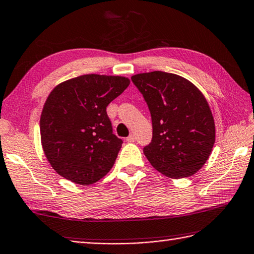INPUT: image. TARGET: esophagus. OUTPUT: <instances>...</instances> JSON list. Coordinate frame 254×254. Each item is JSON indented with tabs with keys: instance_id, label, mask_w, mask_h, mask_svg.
<instances>
[{
	"instance_id": "esophagus-1",
	"label": "esophagus",
	"mask_w": 254,
	"mask_h": 254,
	"mask_svg": "<svg viewBox=\"0 0 254 254\" xmlns=\"http://www.w3.org/2000/svg\"><path fill=\"white\" fill-rule=\"evenodd\" d=\"M127 141L130 142V143L135 142V135H134V134H130V135L127 137Z\"/></svg>"
}]
</instances>
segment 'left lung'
Segmentation results:
<instances>
[{
    "mask_svg": "<svg viewBox=\"0 0 254 254\" xmlns=\"http://www.w3.org/2000/svg\"><path fill=\"white\" fill-rule=\"evenodd\" d=\"M152 118L153 136L143 152L151 165L171 178L191 176L215 144V122L203 94L187 79L152 71L132 76Z\"/></svg>",
    "mask_w": 254,
    "mask_h": 254,
    "instance_id": "obj_1",
    "label": "left lung"
}]
</instances>
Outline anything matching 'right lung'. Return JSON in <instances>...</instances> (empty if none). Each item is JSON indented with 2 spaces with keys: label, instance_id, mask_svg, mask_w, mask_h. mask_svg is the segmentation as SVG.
<instances>
[{
  "label": "right lung",
  "instance_id": "obj_1",
  "mask_svg": "<svg viewBox=\"0 0 254 254\" xmlns=\"http://www.w3.org/2000/svg\"><path fill=\"white\" fill-rule=\"evenodd\" d=\"M126 77L83 74L49 94L41 117L45 155L59 175L91 185L111 170L123 141L113 134L107 107L126 90Z\"/></svg>",
  "mask_w": 254,
  "mask_h": 254
}]
</instances>
